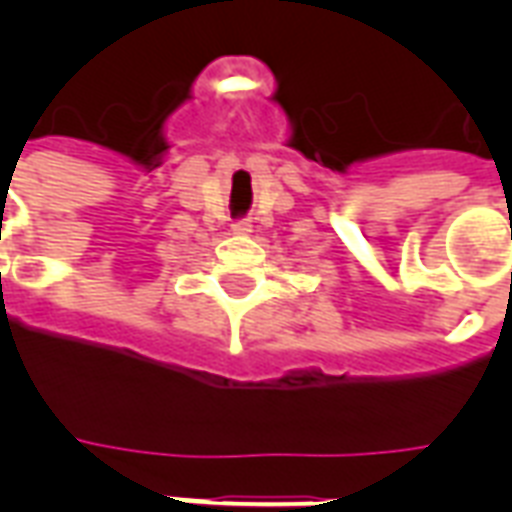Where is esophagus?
I'll return each instance as SVG.
<instances>
[{"mask_svg": "<svg viewBox=\"0 0 512 512\" xmlns=\"http://www.w3.org/2000/svg\"><path fill=\"white\" fill-rule=\"evenodd\" d=\"M233 231H236V233H249V231H252V223H249L247 217H241V220H236V223H233Z\"/></svg>", "mask_w": 512, "mask_h": 512, "instance_id": "1", "label": "esophagus"}]
</instances>
